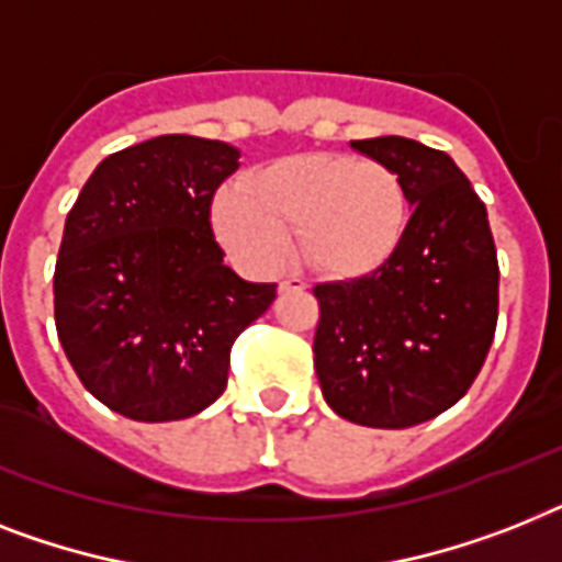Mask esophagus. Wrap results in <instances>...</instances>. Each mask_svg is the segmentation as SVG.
<instances>
[{
    "mask_svg": "<svg viewBox=\"0 0 562 562\" xmlns=\"http://www.w3.org/2000/svg\"><path fill=\"white\" fill-rule=\"evenodd\" d=\"M308 282L303 280V277H289V280H282L280 282V291L285 294V291H303Z\"/></svg>",
    "mask_w": 562,
    "mask_h": 562,
    "instance_id": "1",
    "label": "esophagus"
}]
</instances>
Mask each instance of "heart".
Instances as JSON below:
<instances>
[{"label": "heart", "instance_id": "b5f03b06", "mask_svg": "<svg viewBox=\"0 0 562 562\" xmlns=\"http://www.w3.org/2000/svg\"><path fill=\"white\" fill-rule=\"evenodd\" d=\"M213 225L236 262L277 271L289 236L305 266L331 277H360L398 250L409 225L401 178L378 161L308 153L257 167L216 199Z\"/></svg>", "mask_w": 562, "mask_h": 562}]
</instances>
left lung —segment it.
I'll list each match as a JSON object with an SVG mask.
<instances>
[{"mask_svg": "<svg viewBox=\"0 0 562 562\" xmlns=\"http://www.w3.org/2000/svg\"><path fill=\"white\" fill-rule=\"evenodd\" d=\"M352 149L401 178L413 216L384 266L314 289V369L340 418L404 430L471 390L494 344L499 266L485 204L450 155L398 135Z\"/></svg>", "mask_w": 562, "mask_h": 562, "instance_id": "left-lung-1", "label": "left lung"}]
</instances>
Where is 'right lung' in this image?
Instances as JSON below:
<instances>
[{
    "label": "right lung",
    "mask_w": 562,
    "mask_h": 562,
    "mask_svg": "<svg viewBox=\"0 0 562 562\" xmlns=\"http://www.w3.org/2000/svg\"><path fill=\"white\" fill-rule=\"evenodd\" d=\"M239 149L158 135L109 155L68 210L54 323L86 390L132 422H178L225 392L231 346L277 296L225 266L210 204Z\"/></svg>",
    "instance_id": "1"
}]
</instances>
